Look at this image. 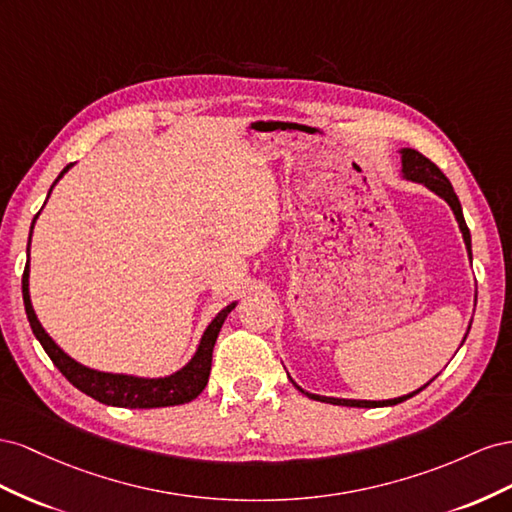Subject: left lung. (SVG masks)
Masks as SVG:
<instances>
[{"instance_id":"1","label":"left lung","mask_w":512,"mask_h":512,"mask_svg":"<svg viewBox=\"0 0 512 512\" xmlns=\"http://www.w3.org/2000/svg\"><path fill=\"white\" fill-rule=\"evenodd\" d=\"M399 154H401V178L407 180V182H416V184L427 186L431 193H435L437 197H442V199L448 203L452 214H455V218H457V225H459V229H461V236H463V242H465V251H467V255H470V259H472V236H470V229H467V225H465L463 210H461V201H459V197H457V193H455V188H452V184L448 182L446 175H444L440 169H437V165L431 163V160H429L427 156H422L418 150L401 148ZM474 306H476V294H474ZM470 328H472V321H470V324H467V330H465V334H463V341L467 339V332H470ZM463 341H461V345H463ZM287 377L291 379L289 373H287ZM435 377H437V375H435ZM435 377H433V379H435ZM433 379H429V382H427L425 386H420L418 390H414V392H410V394H403V397H394V399H386V401H364V399L324 397V394H313V392H309V390L300 388V386L294 382V379H291V384H294V386H296L302 394H306V397H309V399L321 401V403L345 405V407H388V405H397V403H403V401H407V399H412L414 394H418L420 390H425V388L433 382Z\"/></svg>"}]
</instances>
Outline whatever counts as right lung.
I'll return each mask as SVG.
<instances>
[{
    "label": "right lung",
    "mask_w": 512,
    "mask_h": 512,
    "mask_svg": "<svg viewBox=\"0 0 512 512\" xmlns=\"http://www.w3.org/2000/svg\"><path fill=\"white\" fill-rule=\"evenodd\" d=\"M72 169V163L62 169V173L57 175L53 186L49 188V195L55 188V184L64 178V173ZM47 203V201H45ZM45 208V206H42ZM42 212V210H40ZM40 212L34 216L32 227H29V240H27V264L23 272V304H25V313L27 321L32 326L34 337L40 341L42 349H45L47 356L53 360V364L60 373L68 379V382L85 392L87 397H92L105 405L113 407H139V410H150V407H167V405H182L197 399L208 384L210 369H212V349L216 343L218 332H221L227 315L236 309L238 302L227 304L225 309L216 313V317L210 321L208 328L203 330L199 345L195 349V354L191 356L184 367L178 371H173L163 377H143V375H133V373H109V371H98L92 367H85L79 360L68 356L64 349L57 345L51 334L42 328L40 319L32 306V296H29V246H32V233L34 225L38 221Z\"/></svg>",
    "instance_id": "add662e5"
}]
</instances>
